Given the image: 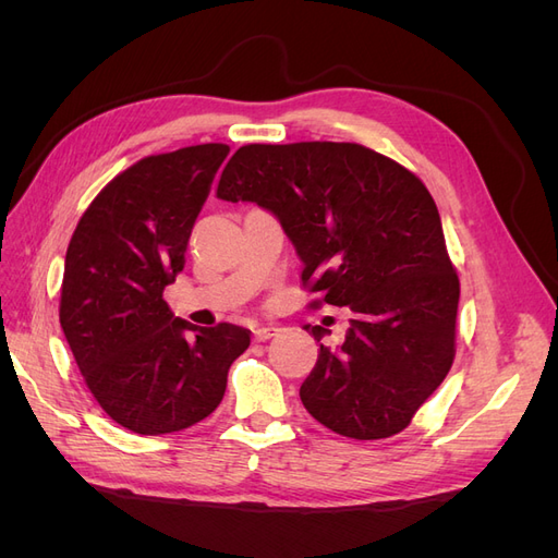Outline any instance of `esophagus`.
<instances>
[{"label":"esophagus","mask_w":558,"mask_h":558,"mask_svg":"<svg viewBox=\"0 0 558 558\" xmlns=\"http://www.w3.org/2000/svg\"><path fill=\"white\" fill-rule=\"evenodd\" d=\"M277 330H279V328H275V326H263V328H256V330H253V340H256V342H267L269 337H275V335H277Z\"/></svg>","instance_id":"obj_1"}]
</instances>
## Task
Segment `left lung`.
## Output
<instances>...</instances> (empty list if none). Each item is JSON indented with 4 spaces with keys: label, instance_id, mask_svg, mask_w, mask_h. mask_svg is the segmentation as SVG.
I'll list each match as a JSON object with an SVG mask.
<instances>
[{
    "label": "left lung",
    "instance_id": "1",
    "mask_svg": "<svg viewBox=\"0 0 558 558\" xmlns=\"http://www.w3.org/2000/svg\"><path fill=\"white\" fill-rule=\"evenodd\" d=\"M216 195L277 216L302 283L349 307L344 342L320 344L300 400L326 428L381 440L410 426L453 363L459 277L421 179L361 144H248ZM314 340L330 330L305 326Z\"/></svg>",
    "mask_w": 558,
    "mask_h": 558
}]
</instances>
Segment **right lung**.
<instances>
[{"label":"right lung","instance_id":"right-lung-1","mask_svg":"<svg viewBox=\"0 0 558 558\" xmlns=\"http://www.w3.org/2000/svg\"><path fill=\"white\" fill-rule=\"evenodd\" d=\"M228 154L199 144L134 162L90 202L66 248L62 332L99 408L132 433L207 418L251 342L246 328H197L162 300Z\"/></svg>","mask_w":558,"mask_h":558}]
</instances>
